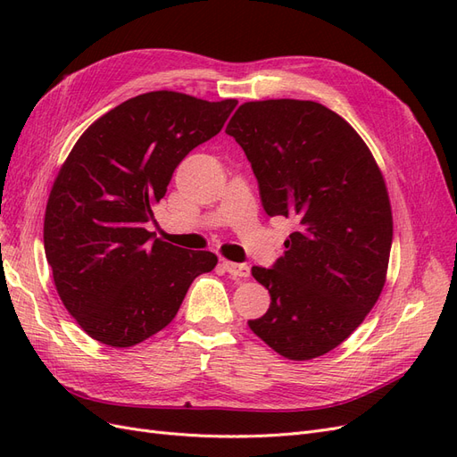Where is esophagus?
<instances>
[{"instance_id": "esophagus-1", "label": "esophagus", "mask_w": 457, "mask_h": 457, "mask_svg": "<svg viewBox=\"0 0 457 457\" xmlns=\"http://www.w3.org/2000/svg\"><path fill=\"white\" fill-rule=\"evenodd\" d=\"M225 270L232 276V278H247L250 276V267L244 265V262H232V261H225L223 262Z\"/></svg>"}]
</instances>
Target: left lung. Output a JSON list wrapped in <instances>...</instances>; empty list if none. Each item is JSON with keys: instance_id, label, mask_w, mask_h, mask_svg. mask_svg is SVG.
I'll use <instances>...</instances> for the list:
<instances>
[{"instance_id": "1", "label": "left lung", "mask_w": 457, "mask_h": 457, "mask_svg": "<svg viewBox=\"0 0 457 457\" xmlns=\"http://www.w3.org/2000/svg\"><path fill=\"white\" fill-rule=\"evenodd\" d=\"M227 133L252 163L267 215L297 225L272 269H252L270 307L247 324L289 361L322 356L385 286L393 213L383 175L361 135L314 101L244 103Z\"/></svg>"}]
</instances>
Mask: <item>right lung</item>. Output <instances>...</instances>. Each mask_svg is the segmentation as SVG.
<instances>
[{
	"mask_svg": "<svg viewBox=\"0 0 457 457\" xmlns=\"http://www.w3.org/2000/svg\"><path fill=\"white\" fill-rule=\"evenodd\" d=\"M238 101L177 91L137 95L84 131L54 179L44 220L54 287L86 334L123 349L168 326L192 280L217 265L148 232L192 148L223 129Z\"/></svg>",
	"mask_w": 457,
	"mask_h": 457,
	"instance_id": "1",
	"label": "right lung"
}]
</instances>
